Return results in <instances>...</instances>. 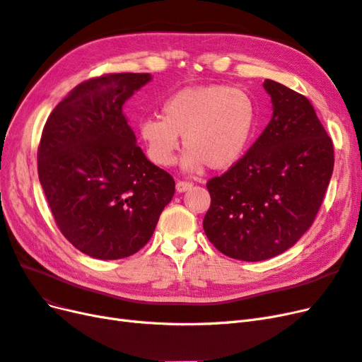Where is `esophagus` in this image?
Returning <instances> with one entry per match:
<instances>
[{
    "mask_svg": "<svg viewBox=\"0 0 362 362\" xmlns=\"http://www.w3.org/2000/svg\"><path fill=\"white\" fill-rule=\"evenodd\" d=\"M192 187H193L192 182H187V181H178L177 182V192L178 193L189 192V190H192Z\"/></svg>",
    "mask_w": 362,
    "mask_h": 362,
    "instance_id": "esophagus-1",
    "label": "esophagus"
}]
</instances>
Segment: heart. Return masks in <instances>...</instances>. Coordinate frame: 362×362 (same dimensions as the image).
I'll return each mask as SVG.
<instances>
[{"instance_id": "heart-1", "label": "heart", "mask_w": 362, "mask_h": 362, "mask_svg": "<svg viewBox=\"0 0 362 362\" xmlns=\"http://www.w3.org/2000/svg\"><path fill=\"white\" fill-rule=\"evenodd\" d=\"M257 122L254 98L238 87L208 84L184 87L161 105V117L139 124V133L151 160L170 166L180 148L187 149L182 168L199 172L228 169L242 158Z\"/></svg>"}]
</instances>
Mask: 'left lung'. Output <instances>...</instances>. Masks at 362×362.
<instances>
[{
	"instance_id": "8db88e82",
	"label": "left lung",
	"mask_w": 362,
	"mask_h": 362,
	"mask_svg": "<svg viewBox=\"0 0 362 362\" xmlns=\"http://www.w3.org/2000/svg\"><path fill=\"white\" fill-rule=\"evenodd\" d=\"M272 119L222 177L206 182L208 240L242 261L276 257L308 231L334 170V146L308 98L264 81Z\"/></svg>"
}]
</instances>
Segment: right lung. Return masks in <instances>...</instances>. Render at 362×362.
<instances>
[{
	"instance_id": "1",
	"label": "right lung",
	"mask_w": 362,
	"mask_h": 362,
	"mask_svg": "<svg viewBox=\"0 0 362 362\" xmlns=\"http://www.w3.org/2000/svg\"><path fill=\"white\" fill-rule=\"evenodd\" d=\"M151 74H110L78 84L43 128L37 172L62 234L83 254H136L175 193L170 175L137 146L122 107Z\"/></svg>"
}]
</instances>
